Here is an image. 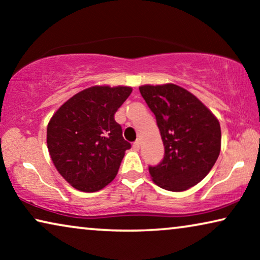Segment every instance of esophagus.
Returning a JSON list of instances; mask_svg holds the SVG:
<instances>
[{"label": "esophagus", "mask_w": 260, "mask_h": 260, "mask_svg": "<svg viewBox=\"0 0 260 260\" xmlns=\"http://www.w3.org/2000/svg\"><path fill=\"white\" fill-rule=\"evenodd\" d=\"M140 145H141L140 141H136V142H134V144H133V148H134V150H136V151L140 150Z\"/></svg>", "instance_id": "esophagus-1"}]
</instances>
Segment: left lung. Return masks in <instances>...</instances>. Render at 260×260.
I'll return each mask as SVG.
<instances>
[{"label":"left lung","mask_w":260,"mask_h":260,"mask_svg":"<svg viewBox=\"0 0 260 260\" xmlns=\"http://www.w3.org/2000/svg\"><path fill=\"white\" fill-rule=\"evenodd\" d=\"M140 92L156 117L165 145V157L149 167L158 187L182 191L211 172L221 148L216 117L186 88L175 84L143 85Z\"/></svg>","instance_id":"1"}]
</instances>
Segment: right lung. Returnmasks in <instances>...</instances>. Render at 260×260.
Wrapping results in <instances>:
<instances>
[{
	"label": "right lung",
	"mask_w": 260,
	"mask_h": 260,
	"mask_svg": "<svg viewBox=\"0 0 260 260\" xmlns=\"http://www.w3.org/2000/svg\"><path fill=\"white\" fill-rule=\"evenodd\" d=\"M129 86H92L60 106L47 125L49 155L60 175L78 190H101L115 179L131 144L115 113Z\"/></svg>",
	"instance_id": "add662e5"
}]
</instances>
